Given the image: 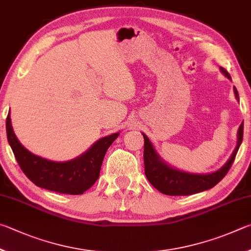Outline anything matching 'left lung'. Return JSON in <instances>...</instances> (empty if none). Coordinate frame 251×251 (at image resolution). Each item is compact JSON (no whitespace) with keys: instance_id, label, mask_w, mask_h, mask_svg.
<instances>
[{"instance_id":"8db88e82","label":"left lung","mask_w":251,"mask_h":251,"mask_svg":"<svg viewBox=\"0 0 251 251\" xmlns=\"http://www.w3.org/2000/svg\"><path fill=\"white\" fill-rule=\"evenodd\" d=\"M222 73L225 75L227 78L230 79V75L227 73L225 68H221ZM236 99L239 100L238 91L234 87ZM143 134L144 138V152H143V160H144V172L146 176L153 186L157 191L163 193L165 195L170 196H184V195H192L195 193H200L209 188L214 187L218 184L222 179L225 177L230 166L235 161V157L238 149L243 142L244 137V122L241 123L238 129V139H237V146L234 152L230 155L229 160L226 162V164L217 171L209 174H194L183 172L176 169H173L164 163L163 160L161 159L157 154L154 147L146 134Z\"/></svg>"}]
</instances>
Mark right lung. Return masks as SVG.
<instances>
[{"label":"right lung","mask_w":251,"mask_h":251,"mask_svg":"<svg viewBox=\"0 0 251 251\" xmlns=\"http://www.w3.org/2000/svg\"><path fill=\"white\" fill-rule=\"evenodd\" d=\"M6 135L17 163L35 185L60 194L80 195L98 179L105 152L119 132L98 140L87 152L67 162L50 161L26 150L13 131L10 112L6 118Z\"/></svg>","instance_id":"1"}]
</instances>
